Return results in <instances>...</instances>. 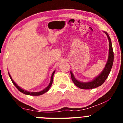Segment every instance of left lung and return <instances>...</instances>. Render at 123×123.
Segmentation results:
<instances>
[{
    "instance_id": "left-lung-1",
    "label": "left lung",
    "mask_w": 123,
    "mask_h": 123,
    "mask_svg": "<svg viewBox=\"0 0 123 123\" xmlns=\"http://www.w3.org/2000/svg\"><path fill=\"white\" fill-rule=\"evenodd\" d=\"M104 33L106 34L108 38L109 41V54H108V58L107 62L105 65V67L102 71L100 73L99 75L94 78L92 80L88 82H81V81H79L75 79L74 77V74H73L72 71H71V79L73 80V83L75 84V86L78 87L80 88L81 89H92L94 88H96L100 86L105 82L106 79L108 77L109 74L111 71V68H112V65H113L114 62V52L112 49V42H111V38L109 36L108 34L106 32L104 31Z\"/></svg>"
}]
</instances>
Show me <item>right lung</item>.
<instances>
[{"label":"right lung","mask_w":123,"mask_h":123,"mask_svg":"<svg viewBox=\"0 0 123 123\" xmlns=\"http://www.w3.org/2000/svg\"><path fill=\"white\" fill-rule=\"evenodd\" d=\"M55 72V70L52 73V76H51V79H50V83L49 84V85H48V86H47L45 88V89H43V90H41V91H40V92H31L27 91V90H25L24 89H22V88H21L19 86L17 85V84H16L14 82V81H13V79H12V77H11V75H10V74H9V72H8V74H9V75L10 79H11V81H12V83H13V85H15V86L16 87H17V89H18V90H19V91H20L21 92L23 93H24V94H25V95H31V96H39V95H43V94L47 92H48V90H49V89H50V87H51L52 85L53 77H54V75Z\"/></svg>","instance_id":"obj_1"}]
</instances>
